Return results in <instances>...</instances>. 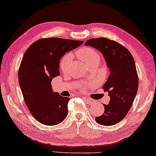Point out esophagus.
<instances>
[{
	"instance_id": "1",
	"label": "esophagus",
	"mask_w": 156,
	"mask_h": 156,
	"mask_svg": "<svg viewBox=\"0 0 156 156\" xmlns=\"http://www.w3.org/2000/svg\"><path fill=\"white\" fill-rule=\"evenodd\" d=\"M84 98H85V99H86V101H87V103H88V104H93L94 103V100L90 99V98H86V97H85Z\"/></svg>"
}]
</instances>
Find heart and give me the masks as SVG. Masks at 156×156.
Masks as SVG:
<instances>
[{"label": "heart", "mask_w": 156, "mask_h": 156, "mask_svg": "<svg viewBox=\"0 0 156 156\" xmlns=\"http://www.w3.org/2000/svg\"><path fill=\"white\" fill-rule=\"evenodd\" d=\"M77 55L80 60L92 66L94 65L98 64L101 61V57L99 53L94 49L90 47H83L77 52ZM72 61V56L70 54H66L62 57L60 62V69L62 72L66 73L68 71L70 64Z\"/></svg>", "instance_id": "obj_1"}]
</instances>
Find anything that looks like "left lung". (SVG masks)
Returning <instances> with one entry per match:
<instances>
[{"mask_svg":"<svg viewBox=\"0 0 156 156\" xmlns=\"http://www.w3.org/2000/svg\"><path fill=\"white\" fill-rule=\"evenodd\" d=\"M85 45L99 50L110 70L103 86L104 91L109 93L110 101L104 104V114L95 119L99 125H114L127 115L137 94L139 81L135 60L127 48L107 38L88 39Z\"/></svg>","mask_w":156,"mask_h":156,"instance_id":"1","label":"left lung"}]
</instances>
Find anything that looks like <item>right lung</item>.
Segmentation results:
<instances>
[{"mask_svg": "<svg viewBox=\"0 0 156 156\" xmlns=\"http://www.w3.org/2000/svg\"><path fill=\"white\" fill-rule=\"evenodd\" d=\"M83 41L51 37L39 39L26 50L19 70L23 99L31 115L43 125H58L68 115L70 98L52 90L51 81L60 75V60Z\"/></svg>", "mask_w": 156, "mask_h": 156, "instance_id": "1", "label": "right lung"}]
</instances>
